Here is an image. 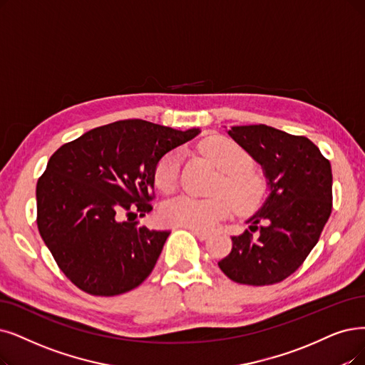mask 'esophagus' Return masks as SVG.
<instances>
[{"instance_id": "esophagus-1", "label": "esophagus", "mask_w": 365, "mask_h": 365, "mask_svg": "<svg viewBox=\"0 0 365 365\" xmlns=\"http://www.w3.org/2000/svg\"><path fill=\"white\" fill-rule=\"evenodd\" d=\"M190 232L193 233V235L199 240V241H207L208 238H210V233H207V232H200V230H193V229H190Z\"/></svg>"}]
</instances>
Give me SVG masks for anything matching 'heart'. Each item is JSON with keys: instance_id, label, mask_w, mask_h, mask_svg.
<instances>
[{"instance_id": "1", "label": "heart", "mask_w": 365, "mask_h": 365, "mask_svg": "<svg viewBox=\"0 0 365 365\" xmlns=\"http://www.w3.org/2000/svg\"><path fill=\"white\" fill-rule=\"evenodd\" d=\"M202 153L212 160V163L223 172L217 185L218 193L210 199L180 196L165 203L162 208L163 222L172 226L207 232L218 222L225 220L235 208L242 215L255 214L264 207L269 196V185L262 175L250 170V157L238 143L227 138L214 136L200 147ZM180 155L169 154L160 160L154 172L155 185L163 193H170L178 185Z\"/></svg>"}]
</instances>
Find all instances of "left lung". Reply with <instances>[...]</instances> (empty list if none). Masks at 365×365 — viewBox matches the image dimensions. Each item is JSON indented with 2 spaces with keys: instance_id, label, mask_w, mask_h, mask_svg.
I'll use <instances>...</instances> for the list:
<instances>
[{
  "instance_id": "1",
  "label": "left lung",
  "mask_w": 365,
  "mask_h": 365,
  "mask_svg": "<svg viewBox=\"0 0 365 365\" xmlns=\"http://www.w3.org/2000/svg\"><path fill=\"white\" fill-rule=\"evenodd\" d=\"M229 136L265 172L267 202L247 223L257 230L232 237V252L218 262L230 280L268 286L294 274L317 244L332 210V172L316 145L274 127L235 125ZM259 222L266 225L257 227Z\"/></svg>"
}]
</instances>
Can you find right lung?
Wrapping results in <instances>:
<instances>
[{
    "label": "right lung",
    "mask_w": 365,
    "mask_h": 365,
    "mask_svg": "<svg viewBox=\"0 0 365 365\" xmlns=\"http://www.w3.org/2000/svg\"><path fill=\"white\" fill-rule=\"evenodd\" d=\"M196 135L199 128L124 120L93 128L52 154L37 181V227L73 284L115 297L151 274L170 232L150 230L130 217L133 210L140 217L153 210L158 162Z\"/></svg>",
    "instance_id": "add662e5"
}]
</instances>
